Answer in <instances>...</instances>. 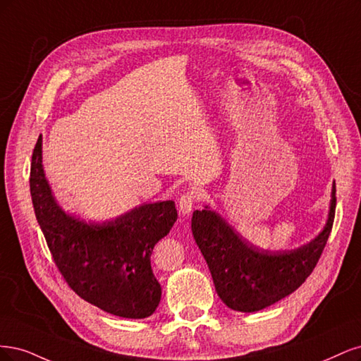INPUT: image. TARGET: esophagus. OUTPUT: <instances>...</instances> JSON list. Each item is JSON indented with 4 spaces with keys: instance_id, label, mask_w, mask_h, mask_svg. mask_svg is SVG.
Masks as SVG:
<instances>
[{
    "instance_id": "1",
    "label": "esophagus",
    "mask_w": 361,
    "mask_h": 361,
    "mask_svg": "<svg viewBox=\"0 0 361 361\" xmlns=\"http://www.w3.org/2000/svg\"><path fill=\"white\" fill-rule=\"evenodd\" d=\"M197 201V195L192 190V192H185V193H183L181 196H180V200H178V208H180V212L183 213V214H189L190 212H192V208H193V205H195V202Z\"/></svg>"
}]
</instances>
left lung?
Here are the masks:
<instances>
[{"label": "left lung", "instance_id": "8db88e82", "mask_svg": "<svg viewBox=\"0 0 361 361\" xmlns=\"http://www.w3.org/2000/svg\"><path fill=\"white\" fill-rule=\"evenodd\" d=\"M336 212L333 184L330 213L321 234L298 249L264 250L238 235L216 212H193V238L210 269L217 295L232 310L258 312L305 283L327 244Z\"/></svg>", "mask_w": 361, "mask_h": 361}]
</instances>
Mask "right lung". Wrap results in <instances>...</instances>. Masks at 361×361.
<instances>
[{"label":"right lung","mask_w":361,"mask_h":361,"mask_svg":"<svg viewBox=\"0 0 361 361\" xmlns=\"http://www.w3.org/2000/svg\"><path fill=\"white\" fill-rule=\"evenodd\" d=\"M30 190L37 222L67 285L112 315H153L161 288L151 269V253L176 224V202L144 204L103 224L66 214L44 177L42 136L32 151Z\"/></svg>","instance_id":"1"}]
</instances>
